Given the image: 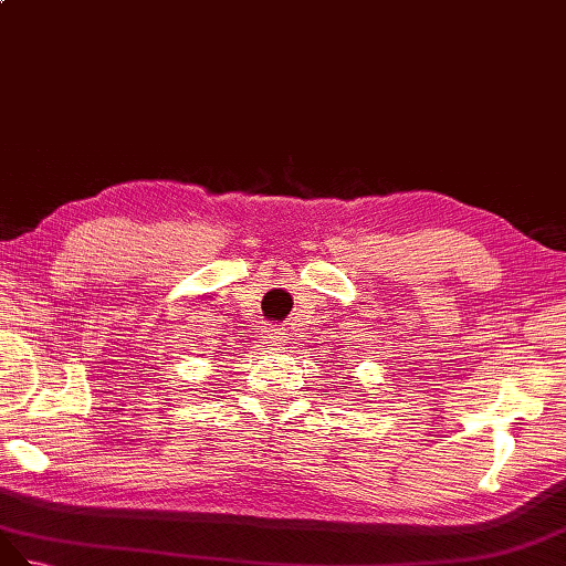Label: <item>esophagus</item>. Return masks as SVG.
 <instances>
[{
  "label": "esophagus",
  "instance_id": "obj_1",
  "mask_svg": "<svg viewBox=\"0 0 566 566\" xmlns=\"http://www.w3.org/2000/svg\"><path fill=\"white\" fill-rule=\"evenodd\" d=\"M268 346H272V348H284L286 346V329H272L270 334H268Z\"/></svg>",
  "mask_w": 566,
  "mask_h": 566
}]
</instances>
